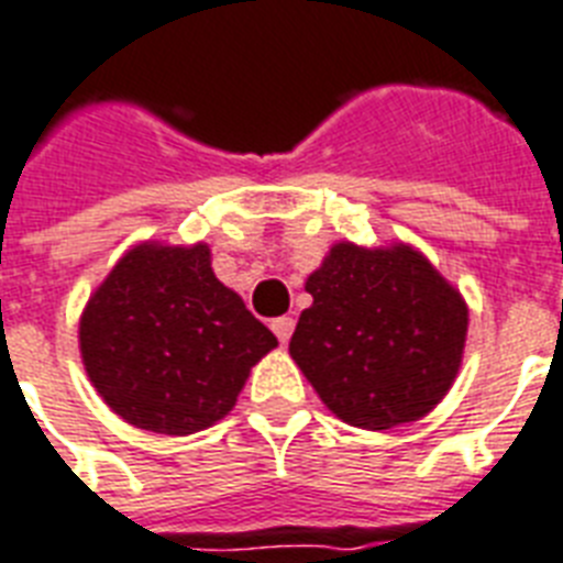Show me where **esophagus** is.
<instances>
[{
    "label": "esophagus",
    "mask_w": 563,
    "mask_h": 563,
    "mask_svg": "<svg viewBox=\"0 0 563 563\" xmlns=\"http://www.w3.org/2000/svg\"><path fill=\"white\" fill-rule=\"evenodd\" d=\"M294 317H278V319H273V322H269V328H273V334L278 336V343L285 345L287 340H290V334H294Z\"/></svg>",
    "instance_id": "obj_1"
}]
</instances>
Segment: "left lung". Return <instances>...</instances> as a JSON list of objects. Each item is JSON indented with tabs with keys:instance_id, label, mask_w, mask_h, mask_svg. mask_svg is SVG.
I'll use <instances>...</instances> for the list:
<instances>
[{
	"instance_id": "1",
	"label": "left lung",
	"mask_w": 563,
	"mask_h": 563,
	"mask_svg": "<svg viewBox=\"0 0 563 563\" xmlns=\"http://www.w3.org/2000/svg\"><path fill=\"white\" fill-rule=\"evenodd\" d=\"M305 290L313 305L290 336V357L345 424L389 430L448 395L467 308L424 255L404 244H336Z\"/></svg>"
}]
</instances>
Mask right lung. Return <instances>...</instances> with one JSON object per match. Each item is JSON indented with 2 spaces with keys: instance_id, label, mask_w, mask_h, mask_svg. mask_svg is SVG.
<instances>
[{
  "instance_id": "add662e5",
  "label": "right lung",
  "mask_w": 563,
  "mask_h": 563,
  "mask_svg": "<svg viewBox=\"0 0 563 563\" xmlns=\"http://www.w3.org/2000/svg\"><path fill=\"white\" fill-rule=\"evenodd\" d=\"M276 345L244 299L214 278L203 244L130 250L80 317V354L103 401L165 435L220 421Z\"/></svg>"
}]
</instances>
